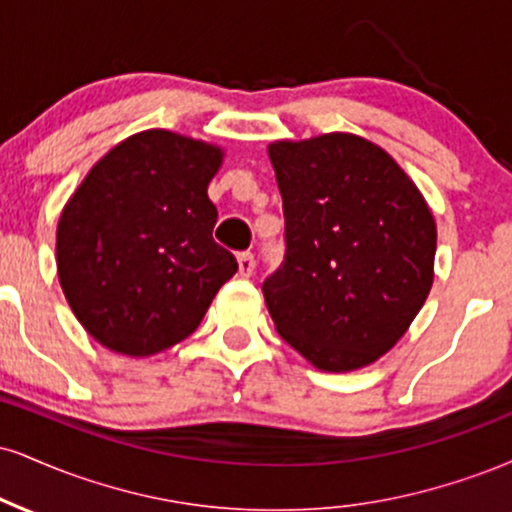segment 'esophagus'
I'll list each match as a JSON object with an SVG mask.
<instances>
[{"label":"esophagus","instance_id":"obj_1","mask_svg":"<svg viewBox=\"0 0 512 512\" xmlns=\"http://www.w3.org/2000/svg\"><path fill=\"white\" fill-rule=\"evenodd\" d=\"M252 272H255V257L250 255V252H240L238 255V274L240 276H252Z\"/></svg>","mask_w":512,"mask_h":512}]
</instances>
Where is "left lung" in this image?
<instances>
[{"instance_id":"8db88e82","label":"left lung","mask_w":512,"mask_h":512,"mask_svg":"<svg viewBox=\"0 0 512 512\" xmlns=\"http://www.w3.org/2000/svg\"><path fill=\"white\" fill-rule=\"evenodd\" d=\"M286 255L262 283L276 331L322 372L396 346L432 291L436 224L389 152L360 135L279 140Z\"/></svg>"}]
</instances>
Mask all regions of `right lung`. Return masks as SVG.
Listing matches in <instances>:
<instances>
[{
    "mask_svg": "<svg viewBox=\"0 0 512 512\" xmlns=\"http://www.w3.org/2000/svg\"><path fill=\"white\" fill-rule=\"evenodd\" d=\"M221 159L217 145L152 128L112 147L66 202L61 291L104 348L147 357L176 346L238 272L212 238L207 186Z\"/></svg>",
    "mask_w": 512,
    "mask_h": 512,
    "instance_id": "obj_1",
    "label": "right lung"
}]
</instances>
